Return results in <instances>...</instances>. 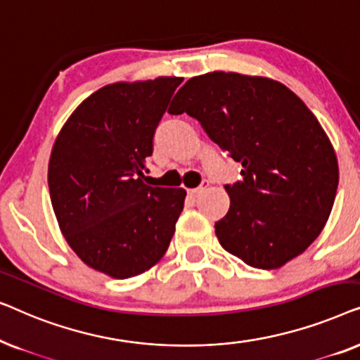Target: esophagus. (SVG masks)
Returning a JSON list of instances; mask_svg holds the SVG:
<instances>
[{
    "label": "esophagus",
    "mask_w": 360,
    "mask_h": 360,
    "mask_svg": "<svg viewBox=\"0 0 360 360\" xmlns=\"http://www.w3.org/2000/svg\"><path fill=\"white\" fill-rule=\"evenodd\" d=\"M206 186H208V181H203V185H200L198 188H191L188 190V195L191 196V198H196V196H200L203 191L206 190Z\"/></svg>",
    "instance_id": "34e87169"
}]
</instances>
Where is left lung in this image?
I'll return each instance as SVG.
<instances>
[{
	"label": "left lung",
	"mask_w": 360,
	"mask_h": 360,
	"mask_svg": "<svg viewBox=\"0 0 360 360\" xmlns=\"http://www.w3.org/2000/svg\"><path fill=\"white\" fill-rule=\"evenodd\" d=\"M170 115L196 117L221 149L243 164L226 185L228 214L214 224L224 250L250 267L274 270L307 250L336 198L334 147L308 106L283 83L238 72L190 78Z\"/></svg>",
	"instance_id": "left-lung-1"
}]
</instances>
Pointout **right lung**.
I'll use <instances>...</instances> for the list:
<instances>
[{
	"mask_svg": "<svg viewBox=\"0 0 360 360\" xmlns=\"http://www.w3.org/2000/svg\"><path fill=\"white\" fill-rule=\"evenodd\" d=\"M180 77L116 82L83 100L49 160V191L67 244L111 278L154 267L169 249L186 191L144 184L152 137Z\"/></svg>",
	"mask_w": 360,
	"mask_h": 360,
	"instance_id": "obj_1",
	"label": "right lung"
}]
</instances>
